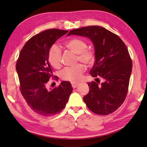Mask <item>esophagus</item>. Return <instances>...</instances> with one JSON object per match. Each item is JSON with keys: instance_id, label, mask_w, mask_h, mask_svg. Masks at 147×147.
Wrapping results in <instances>:
<instances>
[{"instance_id": "34e87169", "label": "esophagus", "mask_w": 147, "mask_h": 147, "mask_svg": "<svg viewBox=\"0 0 147 147\" xmlns=\"http://www.w3.org/2000/svg\"><path fill=\"white\" fill-rule=\"evenodd\" d=\"M78 85H79V83H74V82L71 83L72 87H73V88H76V87L78 86Z\"/></svg>"}]
</instances>
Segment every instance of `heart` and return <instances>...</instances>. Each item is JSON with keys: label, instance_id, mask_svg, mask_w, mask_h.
Wrapping results in <instances>:
<instances>
[{"label": "heart", "instance_id": "1", "mask_svg": "<svg viewBox=\"0 0 147 147\" xmlns=\"http://www.w3.org/2000/svg\"><path fill=\"white\" fill-rule=\"evenodd\" d=\"M64 46L69 51L76 54V61H80L87 66H91L95 60V51L87 47L86 42L80 38H73L64 43ZM62 52L58 47L52 46L48 52V61L53 67L59 69L61 65ZM85 71L83 64L79 63L74 66L66 67L61 72L62 80L69 82H77Z\"/></svg>", "mask_w": 147, "mask_h": 147}]
</instances>
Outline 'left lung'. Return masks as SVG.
Returning <instances> with one entry per match:
<instances>
[{
	"label": "left lung",
	"instance_id": "obj_1",
	"mask_svg": "<svg viewBox=\"0 0 147 147\" xmlns=\"http://www.w3.org/2000/svg\"><path fill=\"white\" fill-rule=\"evenodd\" d=\"M70 35L88 37L95 48V61L90 74L96 82L88 83L90 90L84 102L96 114L112 113L123 104L128 91L132 60L125 43L115 33L99 26L73 30L67 35ZM100 78L104 80L100 85Z\"/></svg>",
	"mask_w": 147,
	"mask_h": 147
}]
</instances>
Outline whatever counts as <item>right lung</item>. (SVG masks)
<instances>
[{"label": "right lung", "mask_w": 147, "mask_h": 147, "mask_svg": "<svg viewBox=\"0 0 147 147\" xmlns=\"http://www.w3.org/2000/svg\"><path fill=\"white\" fill-rule=\"evenodd\" d=\"M67 30L50 29L34 35L24 44L19 55L16 68L22 95L32 110L42 116L50 117L64 109L73 91L70 82L48 90L46 85L53 76L48 52ZM57 78H55V80Z\"/></svg>", "instance_id": "1"}]
</instances>
